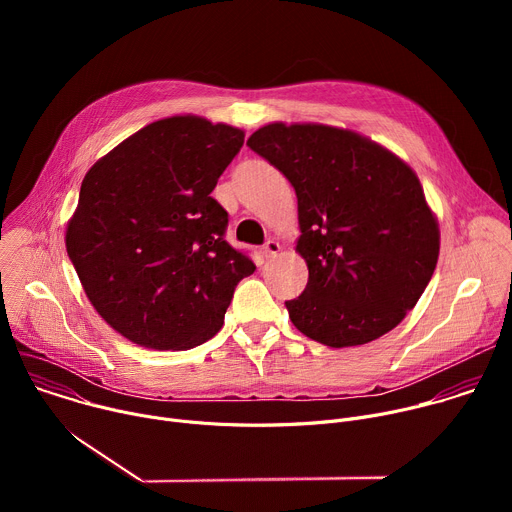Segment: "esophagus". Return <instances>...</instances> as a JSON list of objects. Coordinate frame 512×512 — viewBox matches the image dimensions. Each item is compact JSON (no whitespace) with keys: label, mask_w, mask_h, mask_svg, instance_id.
<instances>
[{"label":"esophagus","mask_w":512,"mask_h":512,"mask_svg":"<svg viewBox=\"0 0 512 512\" xmlns=\"http://www.w3.org/2000/svg\"><path fill=\"white\" fill-rule=\"evenodd\" d=\"M279 251H281V245H279L277 241H273V239L263 245V255H265L267 259H269V257H275Z\"/></svg>","instance_id":"34e87169"}]
</instances>
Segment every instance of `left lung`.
<instances>
[{
  "mask_svg": "<svg viewBox=\"0 0 512 512\" xmlns=\"http://www.w3.org/2000/svg\"><path fill=\"white\" fill-rule=\"evenodd\" d=\"M247 145L296 190L308 265L302 296L285 302L308 338L358 346L393 330L425 291L440 225L417 174L381 143L322 123H267Z\"/></svg>",
  "mask_w": 512,
  "mask_h": 512,
  "instance_id": "left-lung-1",
  "label": "left lung"
}]
</instances>
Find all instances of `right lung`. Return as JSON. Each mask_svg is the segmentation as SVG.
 Returning <instances> with one entry per match:
<instances>
[{
	"mask_svg": "<svg viewBox=\"0 0 512 512\" xmlns=\"http://www.w3.org/2000/svg\"><path fill=\"white\" fill-rule=\"evenodd\" d=\"M245 131L198 115L141 127L87 172L66 253L99 316L133 344L188 350L225 324L253 261L210 192Z\"/></svg>",
	"mask_w": 512,
	"mask_h": 512,
	"instance_id": "1",
	"label": "right lung"
}]
</instances>
